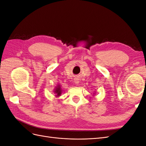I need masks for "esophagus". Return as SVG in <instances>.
Here are the masks:
<instances>
[{
	"mask_svg": "<svg viewBox=\"0 0 146 146\" xmlns=\"http://www.w3.org/2000/svg\"><path fill=\"white\" fill-rule=\"evenodd\" d=\"M74 82H75V83H76V84H78V79L77 78H75Z\"/></svg>",
	"mask_w": 146,
	"mask_h": 146,
	"instance_id": "1",
	"label": "esophagus"
}]
</instances>
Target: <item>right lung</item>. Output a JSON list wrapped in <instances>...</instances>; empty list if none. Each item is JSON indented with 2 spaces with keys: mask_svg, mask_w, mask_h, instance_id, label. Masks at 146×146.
Masks as SVG:
<instances>
[{
  "mask_svg": "<svg viewBox=\"0 0 146 146\" xmlns=\"http://www.w3.org/2000/svg\"><path fill=\"white\" fill-rule=\"evenodd\" d=\"M61 91H62V90H61L60 85H58L56 86V87H55V90H54V92L56 94V95H55L56 97H59L60 96H61Z\"/></svg>",
  "mask_w": 146,
  "mask_h": 146,
  "instance_id": "right-lung-1",
  "label": "right lung"
}]
</instances>
